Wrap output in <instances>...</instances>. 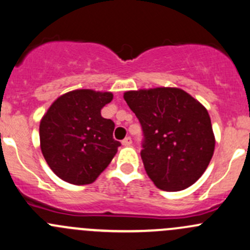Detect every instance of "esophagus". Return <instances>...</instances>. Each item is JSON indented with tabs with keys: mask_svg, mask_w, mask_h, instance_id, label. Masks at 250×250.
Masks as SVG:
<instances>
[{
	"mask_svg": "<svg viewBox=\"0 0 250 250\" xmlns=\"http://www.w3.org/2000/svg\"><path fill=\"white\" fill-rule=\"evenodd\" d=\"M122 145L123 146H130V145H132V138H130V136H127V138L123 139Z\"/></svg>",
	"mask_w": 250,
	"mask_h": 250,
	"instance_id": "obj_1",
	"label": "esophagus"
}]
</instances>
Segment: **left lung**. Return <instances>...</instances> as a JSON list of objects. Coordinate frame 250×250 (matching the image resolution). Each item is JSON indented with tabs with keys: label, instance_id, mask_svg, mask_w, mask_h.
<instances>
[{
	"label": "left lung",
	"instance_id": "8db88e82",
	"mask_svg": "<svg viewBox=\"0 0 250 250\" xmlns=\"http://www.w3.org/2000/svg\"><path fill=\"white\" fill-rule=\"evenodd\" d=\"M123 98L143 128L141 159L154 185L167 191L194 185L214 152L206 107L176 87L128 91Z\"/></svg>",
	"mask_w": 250,
	"mask_h": 250
}]
</instances>
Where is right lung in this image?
Listing matches in <instances>:
<instances>
[{"label": "right lung", "mask_w": 250, "mask_h": 250, "mask_svg": "<svg viewBox=\"0 0 250 250\" xmlns=\"http://www.w3.org/2000/svg\"><path fill=\"white\" fill-rule=\"evenodd\" d=\"M112 97L111 92H68L42 118V153L61 180L77 186L90 185L116 154L121 143L112 138L115 123L101 115Z\"/></svg>", "instance_id": "right-lung-1"}]
</instances>
